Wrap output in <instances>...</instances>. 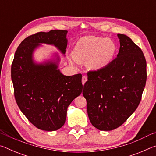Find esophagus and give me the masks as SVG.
<instances>
[{
  "label": "esophagus",
  "mask_w": 156,
  "mask_h": 156,
  "mask_svg": "<svg viewBox=\"0 0 156 156\" xmlns=\"http://www.w3.org/2000/svg\"><path fill=\"white\" fill-rule=\"evenodd\" d=\"M87 80V77L86 76H83V78H82V83H83V84L85 83Z\"/></svg>",
  "instance_id": "34e87169"
}]
</instances>
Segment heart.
Here are the masks:
<instances>
[{
	"label": "heart",
	"mask_w": 156,
	"mask_h": 156,
	"mask_svg": "<svg viewBox=\"0 0 156 156\" xmlns=\"http://www.w3.org/2000/svg\"><path fill=\"white\" fill-rule=\"evenodd\" d=\"M115 51V44L112 39L85 36L77 42L73 57L78 62H87L91 69L98 70L109 64Z\"/></svg>",
	"instance_id": "heart-1"
}]
</instances>
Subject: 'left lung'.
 Instances as JSON below:
<instances>
[{"label":"left lung","instance_id":"8db88e82","mask_svg":"<svg viewBox=\"0 0 156 156\" xmlns=\"http://www.w3.org/2000/svg\"><path fill=\"white\" fill-rule=\"evenodd\" d=\"M117 58L106 67L87 73L83 96L94 127L112 131L135 112L147 80V63L140 48L125 34H118Z\"/></svg>","mask_w":156,"mask_h":156}]
</instances>
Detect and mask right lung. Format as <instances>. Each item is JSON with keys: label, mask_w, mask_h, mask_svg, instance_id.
Listing matches in <instances>:
<instances>
[{"label": "right lung", "mask_w": 156, "mask_h": 156, "mask_svg": "<svg viewBox=\"0 0 156 156\" xmlns=\"http://www.w3.org/2000/svg\"><path fill=\"white\" fill-rule=\"evenodd\" d=\"M67 32L56 30L28 36L18 46L12 65L18 106L31 124L43 131H56L64 125L69 105L83 91L80 73L65 76L60 72L58 52L41 62L34 58L42 44L56 47L65 56Z\"/></svg>", "instance_id": "1"}]
</instances>
